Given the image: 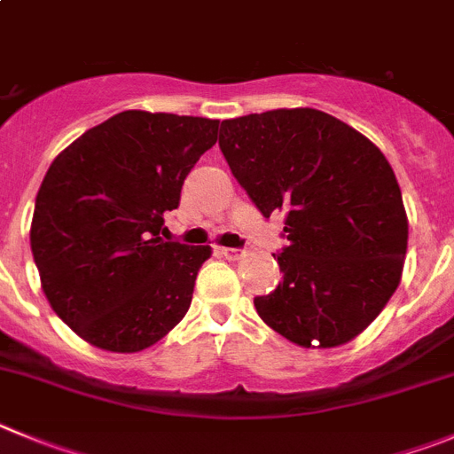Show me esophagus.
Listing matches in <instances>:
<instances>
[{"instance_id":"esophagus-1","label":"esophagus","mask_w":454,"mask_h":454,"mask_svg":"<svg viewBox=\"0 0 454 454\" xmlns=\"http://www.w3.org/2000/svg\"><path fill=\"white\" fill-rule=\"evenodd\" d=\"M218 254L224 256L227 261H236L240 256V252L234 247H218Z\"/></svg>"}]
</instances>
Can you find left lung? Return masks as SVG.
<instances>
[{"label":"left lung","mask_w":454,"mask_h":454,"mask_svg":"<svg viewBox=\"0 0 454 454\" xmlns=\"http://www.w3.org/2000/svg\"><path fill=\"white\" fill-rule=\"evenodd\" d=\"M220 151L256 209L286 214L284 278L259 317L299 347H340L398 288L407 215L392 166L351 126L313 107L220 123ZM317 341V345H313Z\"/></svg>","instance_id":"left-lung-1"}]
</instances>
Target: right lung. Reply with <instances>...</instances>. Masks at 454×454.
I'll return each instance as SVG.
<instances>
[{
	"label": "right lung",
	"mask_w": 454,
	"mask_h": 454,
	"mask_svg": "<svg viewBox=\"0 0 454 454\" xmlns=\"http://www.w3.org/2000/svg\"><path fill=\"white\" fill-rule=\"evenodd\" d=\"M215 139L211 119L126 110L90 128L49 166L31 252L51 309L82 340L137 353L186 315L211 247L160 234Z\"/></svg>",
	"instance_id": "1"
}]
</instances>
